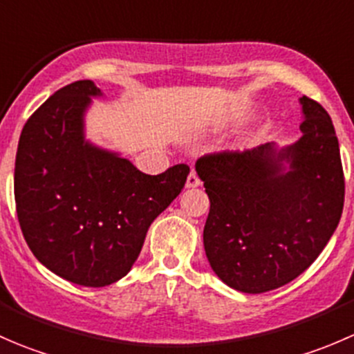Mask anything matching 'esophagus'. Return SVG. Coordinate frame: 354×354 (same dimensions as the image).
Instances as JSON below:
<instances>
[{"label":"esophagus","instance_id":"esophagus-1","mask_svg":"<svg viewBox=\"0 0 354 354\" xmlns=\"http://www.w3.org/2000/svg\"><path fill=\"white\" fill-rule=\"evenodd\" d=\"M200 183H202V181H200L198 174L195 173V171H192V173L188 174V178H187V188H195V187H200Z\"/></svg>","mask_w":354,"mask_h":354}]
</instances>
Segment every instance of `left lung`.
<instances>
[{
  "label": "left lung",
  "mask_w": 354,
  "mask_h": 354,
  "mask_svg": "<svg viewBox=\"0 0 354 354\" xmlns=\"http://www.w3.org/2000/svg\"><path fill=\"white\" fill-rule=\"evenodd\" d=\"M299 101L303 137L291 147L214 152L195 164L210 200L203 227L210 267L250 295L296 279L341 219L344 173L334 124L319 102L306 95Z\"/></svg>",
  "instance_id": "1"
}]
</instances>
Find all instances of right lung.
I'll list each match as a JSON object with an SVG mask.
<instances>
[{
  "label": "right lung",
  "instance_id": "right-lung-1",
  "mask_svg": "<svg viewBox=\"0 0 354 354\" xmlns=\"http://www.w3.org/2000/svg\"><path fill=\"white\" fill-rule=\"evenodd\" d=\"M91 80L59 88L25 123L15 159L17 216L28 248L70 283L102 288L130 272L152 221L190 167L151 176L84 140Z\"/></svg>",
  "mask_w": 354,
  "mask_h": 354
}]
</instances>
